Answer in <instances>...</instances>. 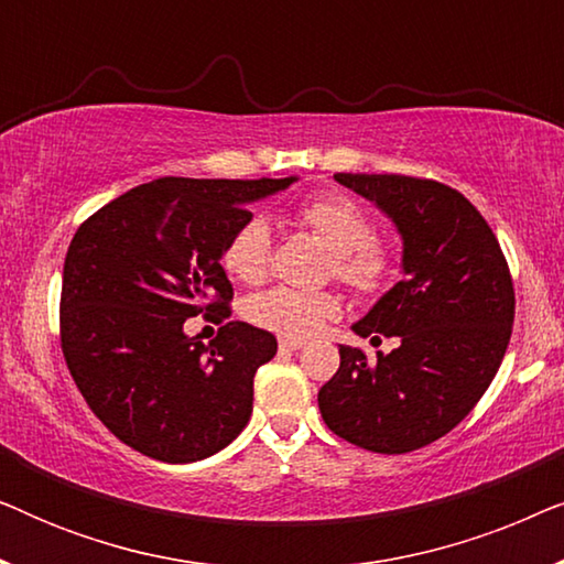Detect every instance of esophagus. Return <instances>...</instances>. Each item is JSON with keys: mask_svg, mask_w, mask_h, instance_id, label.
Masks as SVG:
<instances>
[{"mask_svg": "<svg viewBox=\"0 0 564 564\" xmlns=\"http://www.w3.org/2000/svg\"><path fill=\"white\" fill-rule=\"evenodd\" d=\"M305 341H297V338H280V349L282 351H297L303 349Z\"/></svg>", "mask_w": 564, "mask_h": 564, "instance_id": "34e87169", "label": "esophagus"}]
</instances>
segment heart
Masks as SVG:
<instances>
[{"mask_svg": "<svg viewBox=\"0 0 564 564\" xmlns=\"http://www.w3.org/2000/svg\"><path fill=\"white\" fill-rule=\"evenodd\" d=\"M297 218L334 251V272L361 295H372L388 282L392 253L380 238L369 215L344 195H318L300 207ZM272 257V228L264 215H249L223 249V267L238 282L264 280ZM341 313V303L330 292H305L272 288L249 297L246 318L259 328L284 338H311L323 323Z\"/></svg>", "mask_w": 564, "mask_h": 564, "instance_id": "b5f03b06", "label": "heart"}]
</instances>
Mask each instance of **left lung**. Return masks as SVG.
I'll return each mask as SVG.
<instances>
[{
    "label": "left lung",
    "instance_id": "left-lung-1",
    "mask_svg": "<svg viewBox=\"0 0 564 564\" xmlns=\"http://www.w3.org/2000/svg\"><path fill=\"white\" fill-rule=\"evenodd\" d=\"M375 203L403 238V280L354 330L398 336L377 354L338 346L318 392L336 436L377 454L421 449L457 426L490 388L511 341L516 295L500 243L462 192L403 174H334Z\"/></svg>",
    "mask_w": 564,
    "mask_h": 564
}]
</instances>
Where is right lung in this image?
I'll return each instance as SVG.
<instances>
[{
  "label": "right lung",
  "instance_id": "obj_1",
  "mask_svg": "<svg viewBox=\"0 0 564 564\" xmlns=\"http://www.w3.org/2000/svg\"><path fill=\"white\" fill-rule=\"evenodd\" d=\"M284 180L161 176L87 218L61 284V349L91 413L145 457L184 465L220 452L251 419L253 375L276 354L269 330L243 321L210 344L184 321L234 300L223 249L246 205Z\"/></svg>",
  "mask_w": 564,
  "mask_h": 564
}]
</instances>
